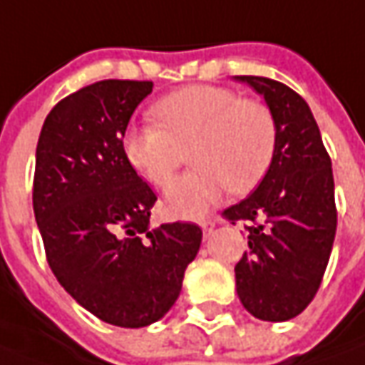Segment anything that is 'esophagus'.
I'll return each mask as SVG.
<instances>
[{
	"label": "esophagus",
	"instance_id": "34e87169",
	"mask_svg": "<svg viewBox=\"0 0 365 365\" xmlns=\"http://www.w3.org/2000/svg\"><path fill=\"white\" fill-rule=\"evenodd\" d=\"M215 224H217L215 220H203V222H202V230H203V235H205V237H210V235L214 234Z\"/></svg>",
	"mask_w": 365,
	"mask_h": 365
}]
</instances>
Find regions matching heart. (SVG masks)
<instances>
[{
  "label": "heart",
  "mask_w": 365,
  "mask_h": 365,
  "mask_svg": "<svg viewBox=\"0 0 365 365\" xmlns=\"http://www.w3.org/2000/svg\"><path fill=\"white\" fill-rule=\"evenodd\" d=\"M155 123L123 133V153L135 172L165 185L185 160L192 172L168 185L165 210L197 217L234 190L247 193L266 178L276 155V120L259 99L240 98L222 86H187L151 106Z\"/></svg>",
  "instance_id": "heart-1"
}]
</instances>
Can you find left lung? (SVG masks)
<instances>
[{
    "label": "left lung",
    "mask_w": 365,
    "mask_h": 365,
    "mask_svg": "<svg viewBox=\"0 0 365 365\" xmlns=\"http://www.w3.org/2000/svg\"><path fill=\"white\" fill-rule=\"evenodd\" d=\"M264 96L276 120V155L245 200L224 215L247 222V252L235 264L240 302L257 319L299 316L318 292L336 237L331 160L302 96L286 83L235 76Z\"/></svg>",
    "instance_id": "obj_1"
}]
</instances>
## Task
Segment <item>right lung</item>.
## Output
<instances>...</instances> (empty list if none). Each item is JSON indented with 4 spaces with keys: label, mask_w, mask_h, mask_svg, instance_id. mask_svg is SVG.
Listing matches in <instances>:
<instances>
[{
    "label": "right lung",
    "mask_w": 365,
    "mask_h": 365,
    "mask_svg": "<svg viewBox=\"0 0 365 365\" xmlns=\"http://www.w3.org/2000/svg\"><path fill=\"white\" fill-rule=\"evenodd\" d=\"M151 81L103 79L47 113L34 175V214L61 287L101 322L162 319L197 255L195 224L150 225L155 193L123 153L131 113Z\"/></svg>",
    "instance_id": "obj_1"
}]
</instances>
